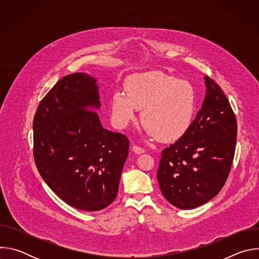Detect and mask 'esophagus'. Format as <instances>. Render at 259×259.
<instances>
[{
	"mask_svg": "<svg viewBox=\"0 0 259 259\" xmlns=\"http://www.w3.org/2000/svg\"><path fill=\"white\" fill-rule=\"evenodd\" d=\"M132 150H133V152L136 153V154H143V153L145 152V150L143 149V147H141V146H139V145H136V144L133 145Z\"/></svg>",
	"mask_w": 259,
	"mask_h": 259,
	"instance_id": "esophagus-1",
	"label": "esophagus"
}]
</instances>
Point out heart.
<instances>
[{
	"label": "heart",
	"mask_w": 259,
	"mask_h": 259,
	"mask_svg": "<svg viewBox=\"0 0 259 259\" xmlns=\"http://www.w3.org/2000/svg\"><path fill=\"white\" fill-rule=\"evenodd\" d=\"M124 92L110 100L114 123L124 128L133 122L138 109L150 137L164 142L180 139L190 130L198 107L194 85L160 70L136 73L125 83Z\"/></svg>",
	"instance_id": "1"
}]
</instances>
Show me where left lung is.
<instances>
[{
	"label": "left lung",
	"mask_w": 259,
	"mask_h": 259,
	"mask_svg": "<svg viewBox=\"0 0 259 259\" xmlns=\"http://www.w3.org/2000/svg\"><path fill=\"white\" fill-rule=\"evenodd\" d=\"M206 96L190 130L162 152L157 179L165 199L189 210L224 188L237 142V119L224 91L205 76Z\"/></svg>",
	"instance_id": "1"
}]
</instances>
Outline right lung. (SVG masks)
<instances>
[{"instance_id": "1", "label": "right lung", "mask_w": 259, "mask_h": 259, "mask_svg": "<svg viewBox=\"0 0 259 259\" xmlns=\"http://www.w3.org/2000/svg\"><path fill=\"white\" fill-rule=\"evenodd\" d=\"M96 80L75 72L59 80L33 118V159L48 187L69 206L106 208L116 199L128 157L126 135L102 128Z\"/></svg>"}]
</instances>
